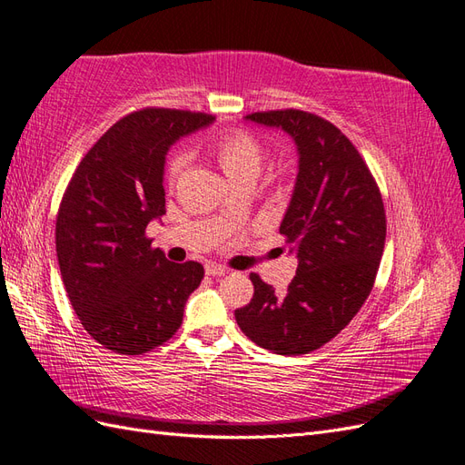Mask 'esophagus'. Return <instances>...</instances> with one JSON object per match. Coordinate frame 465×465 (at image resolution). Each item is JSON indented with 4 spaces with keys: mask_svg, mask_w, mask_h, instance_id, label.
<instances>
[{
    "mask_svg": "<svg viewBox=\"0 0 465 465\" xmlns=\"http://www.w3.org/2000/svg\"><path fill=\"white\" fill-rule=\"evenodd\" d=\"M205 272H207V276H213V278H221V276H224L226 270L224 266H221V264H214V262H211V264H207L205 266Z\"/></svg>",
    "mask_w": 465,
    "mask_h": 465,
    "instance_id": "obj_1",
    "label": "esophagus"
}]
</instances>
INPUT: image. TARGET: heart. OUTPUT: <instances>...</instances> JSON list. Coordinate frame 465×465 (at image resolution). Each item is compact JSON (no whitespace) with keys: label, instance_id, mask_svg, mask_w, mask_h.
I'll use <instances>...</instances> for the list:
<instances>
[{"label":"heart","instance_id":"obj_1","mask_svg":"<svg viewBox=\"0 0 465 465\" xmlns=\"http://www.w3.org/2000/svg\"><path fill=\"white\" fill-rule=\"evenodd\" d=\"M211 153L231 181L246 173H258L264 160L262 145L248 132H231L221 135L211 145ZM183 167L185 155L179 153L173 157L172 165H169V179H177V175L183 172Z\"/></svg>","mask_w":465,"mask_h":465}]
</instances>
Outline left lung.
I'll list each match as a JSON object with an SVG mask.
<instances>
[{"instance_id": "8db88e82", "label": "left lung", "mask_w": 465, "mask_h": 465, "mask_svg": "<svg viewBox=\"0 0 465 465\" xmlns=\"http://www.w3.org/2000/svg\"><path fill=\"white\" fill-rule=\"evenodd\" d=\"M244 120L286 132L296 145V185L280 234L298 270L284 293L251 274L254 296L234 318L262 349L303 355L331 341L371 293L387 236L382 199L363 157L333 124L302 110Z\"/></svg>"}]
</instances>
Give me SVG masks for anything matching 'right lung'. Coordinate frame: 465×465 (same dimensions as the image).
<instances>
[{
  "mask_svg": "<svg viewBox=\"0 0 465 465\" xmlns=\"http://www.w3.org/2000/svg\"><path fill=\"white\" fill-rule=\"evenodd\" d=\"M213 124L185 110L145 108L90 147L56 217L63 284L88 335L120 355H142L173 337L201 284L199 262H169L145 226L165 214V155Z\"/></svg>",
  "mask_w": 465,
  "mask_h": 465,
  "instance_id": "right-lung-1",
  "label": "right lung"
}]
</instances>
